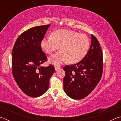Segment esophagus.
<instances>
[{
  "label": "esophagus",
  "mask_w": 121,
  "mask_h": 121,
  "mask_svg": "<svg viewBox=\"0 0 121 121\" xmlns=\"http://www.w3.org/2000/svg\"><path fill=\"white\" fill-rule=\"evenodd\" d=\"M59 68L58 67L55 66V69H56V71H58L59 70Z\"/></svg>",
  "instance_id": "34e87169"
}]
</instances>
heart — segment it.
<instances>
[{"label": "heart", "mask_w": 121, "mask_h": 121, "mask_svg": "<svg viewBox=\"0 0 121 121\" xmlns=\"http://www.w3.org/2000/svg\"><path fill=\"white\" fill-rule=\"evenodd\" d=\"M59 46L60 51L50 56L49 61L56 65L65 61L75 63L80 61L87 53L90 41L85 35L67 29L56 30L51 37H45L41 41V48L48 54H52Z\"/></svg>", "instance_id": "b5f03b06"}]
</instances>
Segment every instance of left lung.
<instances>
[{"label": "left lung", "instance_id": "left-lung-1", "mask_svg": "<svg viewBox=\"0 0 121 121\" xmlns=\"http://www.w3.org/2000/svg\"><path fill=\"white\" fill-rule=\"evenodd\" d=\"M63 89L73 99L84 98L95 89L101 79L103 70V54L98 39L91 35V44L82 60L63 67Z\"/></svg>", "mask_w": 121, "mask_h": 121}]
</instances>
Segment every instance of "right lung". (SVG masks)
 I'll use <instances>...</instances> for the list:
<instances>
[{"label": "right lung", "mask_w": 121, "mask_h": 121, "mask_svg": "<svg viewBox=\"0 0 121 121\" xmlns=\"http://www.w3.org/2000/svg\"><path fill=\"white\" fill-rule=\"evenodd\" d=\"M50 26H35L23 32L16 39L12 50L14 79L22 91L31 97H39L46 92L55 71L53 65H40L48 60L41 48V41Z\"/></svg>", "instance_id": "add662e5"}]
</instances>
